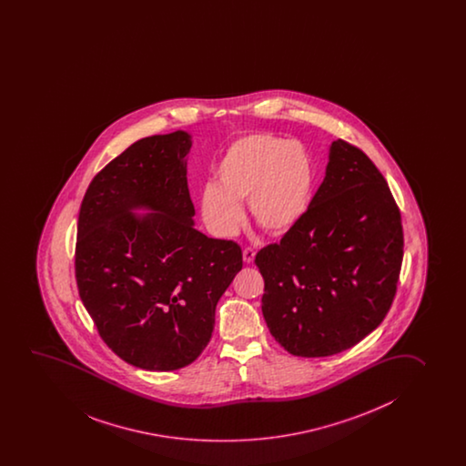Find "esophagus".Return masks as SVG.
Instances as JSON below:
<instances>
[{
	"label": "esophagus",
	"instance_id": "esophagus-1",
	"mask_svg": "<svg viewBox=\"0 0 466 466\" xmlns=\"http://www.w3.org/2000/svg\"><path fill=\"white\" fill-rule=\"evenodd\" d=\"M253 259H255V250L253 248H245L243 250V263H253Z\"/></svg>",
	"mask_w": 466,
	"mask_h": 466
}]
</instances>
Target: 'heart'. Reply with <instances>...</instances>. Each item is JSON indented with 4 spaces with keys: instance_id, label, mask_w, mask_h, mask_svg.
Masks as SVG:
<instances>
[{
    "instance_id": "obj_1",
    "label": "heart",
    "mask_w": 466,
    "mask_h": 466,
    "mask_svg": "<svg viewBox=\"0 0 466 466\" xmlns=\"http://www.w3.org/2000/svg\"><path fill=\"white\" fill-rule=\"evenodd\" d=\"M216 177L218 184H207L200 196L209 229L218 236H234L243 219L240 202L248 198L253 221L280 236L308 213L318 168L303 142L255 133L230 144L216 167Z\"/></svg>"
}]
</instances>
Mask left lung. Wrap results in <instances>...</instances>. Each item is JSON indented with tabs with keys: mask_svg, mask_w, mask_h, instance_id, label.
<instances>
[{
	"mask_svg": "<svg viewBox=\"0 0 466 466\" xmlns=\"http://www.w3.org/2000/svg\"><path fill=\"white\" fill-rule=\"evenodd\" d=\"M402 257L400 213L385 177L362 150L331 142L308 213L255 258L270 335L299 358L350 350L383 322Z\"/></svg>",
	"mask_w": 466,
	"mask_h": 466,
	"instance_id": "left-lung-1",
	"label": "left lung"
}]
</instances>
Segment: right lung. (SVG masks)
I'll return each mask as SVG.
<instances>
[{
	"mask_svg": "<svg viewBox=\"0 0 466 466\" xmlns=\"http://www.w3.org/2000/svg\"><path fill=\"white\" fill-rule=\"evenodd\" d=\"M190 147L181 129L139 139L95 176L81 202V301L108 348L144 370H177L202 354L216 304L242 269L236 242L194 228Z\"/></svg>",
	"mask_w": 466,
	"mask_h": 466,
	"instance_id": "add662e5",
	"label": "right lung"
}]
</instances>
